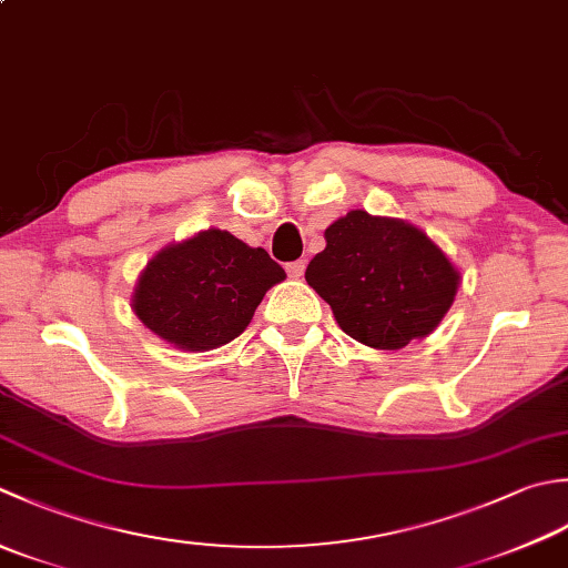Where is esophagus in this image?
I'll list each match as a JSON object with an SVG mask.
<instances>
[{"label": "esophagus", "instance_id": "esophagus-1", "mask_svg": "<svg viewBox=\"0 0 568 568\" xmlns=\"http://www.w3.org/2000/svg\"><path fill=\"white\" fill-rule=\"evenodd\" d=\"M305 265H307L305 261H293V263L285 265V271H287V275H291V277H303Z\"/></svg>", "mask_w": 568, "mask_h": 568}]
</instances>
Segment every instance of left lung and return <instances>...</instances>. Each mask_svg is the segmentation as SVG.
<instances>
[{
  "label": "left lung",
  "instance_id": "obj_1",
  "mask_svg": "<svg viewBox=\"0 0 568 568\" xmlns=\"http://www.w3.org/2000/svg\"><path fill=\"white\" fill-rule=\"evenodd\" d=\"M327 246L305 281L329 303L339 327L374 349H402L436 329L460 275L424 231L349 211L325 231Z\"/></svg>",
  "mask_w": 568,
  "mask_h": 568
}]
</instances>
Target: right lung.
I'll return each mask as SVG.
<instances>
[{"instance_id": "obj_1", "label": "right lung", "mask_w": 568, "mask_h": 568, "mask_svg": "<svg viewBox=\"0 0 568 568\" xmlns=\"http://www.w3.org/2000/svg\"><path fill=\"white\" fill-rule=\"evenodd\" d=\"M285 271L263 248L209 229L166 246L142 271L132 307L154 335L202 352L236 339Z\"/></svg>"}]
</instances>
